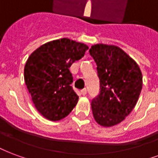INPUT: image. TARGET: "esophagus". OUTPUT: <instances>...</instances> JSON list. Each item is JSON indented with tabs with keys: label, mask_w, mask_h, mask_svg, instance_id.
Instances as JSON below:
<instances>
[{
	"label": "esophagus",
	"mask_w": 158,
	"mask_h": 158,
	"mask_svg": "<svg viewBox=\"0 0 158 158\" xmlns=\"http://www.w3.org/2000/svg\"><path fill=\"white\" fill-rule=\"evenodd\" d=\"M86 92H87V91H86V88L82 89V90L81 91V94L83 95V96H85V95L86 94Z\"/></svg>",
	"instance_id": "1"
}]
</instances>
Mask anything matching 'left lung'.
<instances>
[{"label":"left lung","instance_id":"1","mask_svg":"<svg viewBox=\"0 0 158 158\" xmlns=\"http://www.w3.org/2000/svg\"><path fill=\"white\" fill-rule=\"evenodd\" d=\"M97 64L100 94L92 102L94 119L102 127L119 124L135 107L142 87L139 66L123 50L96 44L89 50Z\"/></svg>","mask_w":158,"mask_h":158}]
</instances>
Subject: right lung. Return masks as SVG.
Masks as SVG:
<instances>
[{
  "label": "right lung",
  "instance_id": "right-lung-1",
  "mask_svg": "<svg viewBox=\"0 0 158 158\" xmlns=\"http://www.w3.org/2000/svg\"><path fill=\"white\" fill-rule=\"evenodd\" d=\"M87 49L85 44L61 38L41 46L27 59L25 82L35 108L47 119H63L77 105L69 68Z\"/></svg>",
  "mask_w": 158,
  "mask_h": 158
}]
</instances>
